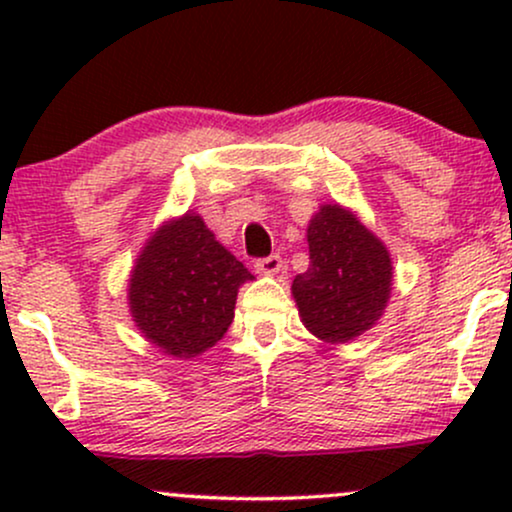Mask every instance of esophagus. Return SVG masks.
Segmentation results:
<instances>
[{
    "mask_svg": "<svg viewBox=\"0 0 512 512\" xmlns=\"http://www.w3.org/2000/svg\"><path fill=\"white\" fill-rule=\"evenodd\" d=\"M281 267H284V260H281L279 255L262 257V260L255 262V269L260 274H276V272H281Z\"/></svg>",
    "mask_w": 512,
    "mask_h": 512,
    "instance_id": "1",
    "label": "esophagus"
}]
</instances>
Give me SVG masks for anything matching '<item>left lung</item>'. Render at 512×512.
I'll list each match as a JSON object with an SVG mask.
<instances>
[{
  "instance_id": "left-lung-1",
  "label": "left lung",
  "mask_w": 512,
  "mask_h": 512,
  "mask_svg": "<svg viewBox=\"0 0 512 512\" xmlns=\"http://www.w3.org/2000/svg\"><path fill=\"white\" fill-rule=\"evenodd\" d=\"M308 245V269L291 286L303 325L325 342H349L383 315L392 286L390 252L337 204L317 211Z\"/></svg>"
}]
</instances>
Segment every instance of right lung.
<instances>
[{
    "label": "right lung",
    "instance_id": "obj_1",
    "mask_svg": "<svg viewBox=\"0 0 512 512\" xmlns=\"http://www.w3.org/2000/svg\"><path fill=\"white\" fill-rule=\"evenodd\" d=\"M252 274L199 216L185 214L149 240L132 279L129 310L163 354L192 358L214 346L233 322L243 281Z\"/></svg>",
    "mask_w": 512,
    "mask_h": 512
}]
</instances>
